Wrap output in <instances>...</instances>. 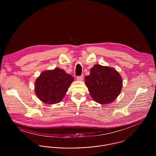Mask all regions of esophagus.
I'll use <instances>...</instances> for the list:
<instances>
[{
  "label": "esophagus",
  "mask_w": 156,
  "mask_h": 156,
  "mask_svg": "<svg viewBox=\"0 0 156 156\" xmlns=\"http://www.w3.org/2000/svg\"><path fill=\"white\" fill-rule=\"evenodd\" d=\"M83 79V76L82 75V76H77V80H80V81H82Z\"/></svg>",
  "instance_id": "1"
}]
</instances>
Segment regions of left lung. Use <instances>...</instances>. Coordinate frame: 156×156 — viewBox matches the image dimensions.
Wrapping results in <instances>:
<instances>
[{
  "mask_svg": "<svg viewBox=\"0 0 156 156\" xmlns=\"http://www.w3.org/2000/svg\"><path fill=\"white\" fill-rule=\"evenodd\" d=\"M85 84L95 101L103 105L112 102L119 94L122 86L121 76L114 68L97 64L85 77Z\"/></svg>",
  "mask_w": 156,
  "mask_h": 156,
  "instance_id": "8db88e82",
  "label": "left lung"
}]
</instances>
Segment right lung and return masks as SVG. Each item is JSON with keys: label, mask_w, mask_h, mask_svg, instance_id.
Returning <instances> with one entry per match:
<instances>
[{"label": "right lung", "mask_w": 156, "mask_h": 156, "mask_svg": "<svg viewBox=\"0 0 156 156\" xmlns=\"http://www.w3.org/2000/svg\"><path fill=\"white\" fill-rule=\"evenodd\" d=\"M73 80V76L64 69L56 68L45 71L35 81V94L45 103H58L64 98Z\"/></svg>", "instance_id": "1"}]
</instances>
